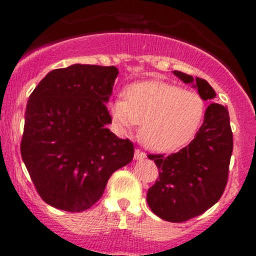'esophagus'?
Returning <instances> with one entry per match:
<instances>
[{
    "instance_id": "34e87169",
    "label": "esophagus",
    "mask_w": 256,
    "mask_h": 256,
    "mask_svg": "<svg viewBox=\"0 0 256 256\" xmlns=\"http://www.w3.org/2000/svg\"><path fill=\"white\" fill-rule=\"evenodd\" d=\"M144 158H146V154H144V151L138 150V148H137V150L134 151V159L142 160V159H144Z\"/></svg>"
}]
</instances>
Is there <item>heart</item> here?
<instances>
[{
    "label": "heart",
    "instance_id": "1",
    "mask_svg": "<svg viewBox=\"0 0 256 256\" xmlns=\"http://www.w3.org/2000/svg\"><path fill=\"white\" fill-rule=\"evenodd\" d=\"M110 114L120 130L142 124L141 138L151 150L172 151L191 141L198 132L205 102L198 92L151 80L130 86L126 98L112 101Z\"/></svg>",
    "mask_w": 256,
    "mask_h": 256
}]
</instances>
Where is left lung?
<instances>
[{
  "label": "left lung",
  "mask_w": 256,
  "mask_h": 256,
  "mask_svg": "<svg viewBox=\"0 0 256 256\" xmlns=\"http://www.w3.org/2000/svg\"><path fill=\"white\" fill-rule=\"evenodd\" d=\"M184 83H194L202 100H212L216 91L201 78L174 70ZM234 150L228 110L212 102L195 138L170 155L150 154L159 168V180L148 191L150 209L164 220L182 223L200 216L216 204L224 192Z\"/></svg>",
  "instance_id": "left-lung-1"
}]
</instances>
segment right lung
<instances>
[{
    "instance_id": "add662e5",
    "label": "right lung",
    "mask_w": 256,
    "mask_h": 256,
    "mask_svg": "<svg viewBox=\"0 0 256 256\" xmlns=\"http://www.w3.org/2000/svg\"><path fill=\"white\" fill-rule=\"evenodd\" d=\"M115 66L55 69L29 96L20 152L42 200L79 212L100 200L108 178L130 164L134 148L108 130L106 102Z\"/></svg>"
}]
</instances>
